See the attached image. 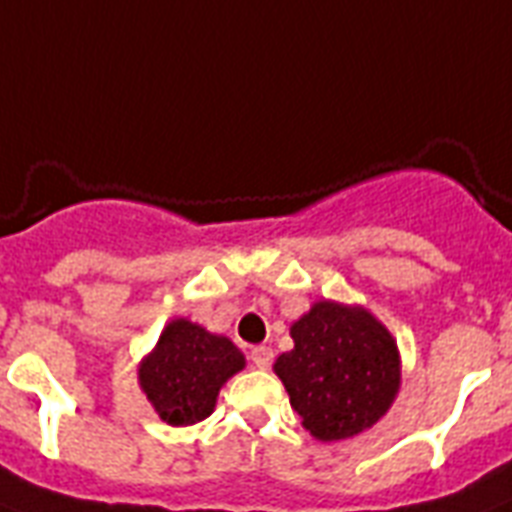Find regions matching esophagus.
Listing matches in <instances>:
<instances>
[{
  "instance_id": "esophagus-1",
  "label": "esophagus",
  "mask_w": 512,
  "mask_h": 512,
  "mask_svg": "<svg viewBox=\"0 0 512 512\" xmlns=\"http://www.w3.org/2000/svg\"><path fill=\"white\" fill-rule=\"evenodd\" d=\"M249 358H252V364H255L257 369H268L273 361V350L268 348V345H257V348H252Z\"/></svg>"
}]
</instances>
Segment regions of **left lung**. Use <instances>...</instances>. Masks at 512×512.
Here are the masks:
<instances>
[{
	"label": "left lung",
	"instance_id": "obj_1",
	"mask_svg": "<svg viewBox=\"0 0 512 512\" xmlns=\"http://www.w3.org/2000/svg\"><path fill=\"white\" fill-rule=\"evenodd\" d=\"M295 348L273 364L303 428L319 441L364 433L401 388V358L388 329L361 305L319 300L292 324Z\"/></svg>",
	"mask_w": 512,
	"mask_h": 512
}]
</instances>
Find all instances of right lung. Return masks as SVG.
I'll list each match as a JSON object with an SVG mask.
<instances>
[{
  "mask_svg": "<svg viewBox=\"0 0 512 512\" xmlns=\"http://www.w3.org/2000/svg\"><path fill=\"white\" fill-rule=\"evenodd\" d=\"M244 364V353L228 337L212 335L188 319H175L140 361L138 380L156 414L167 425L183 428L215 412L220 388Z\"/></svg>",
  "mask_w": 512,
  "mask_h": 512,
  "instance_id": "obj_1",
  "label": "right lung"
}]
</instances>
